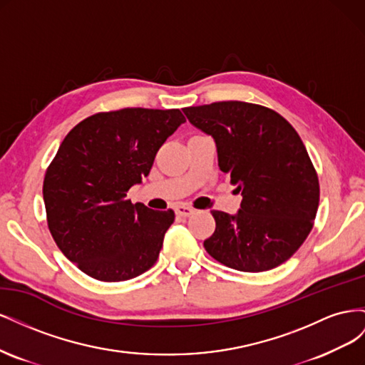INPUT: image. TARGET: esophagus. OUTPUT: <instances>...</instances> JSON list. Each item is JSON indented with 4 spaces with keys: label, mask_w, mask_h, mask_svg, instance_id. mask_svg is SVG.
Segmentation results:
<instances>
[{
    "label": "esophagus",
    "mask_w": 365,
    "mask_h": 365,
    "mask_svg": "<svg viewBox=\"0 0 365 365\" xmlns=\"http://www.w3.org/2000/svg\"><path fill=\"white\" fill-rule=\"evenodd\" d=\"M193 212H195V210L192 207H189V205H185V204H178V205L175 207V213L178 215L180 217L190 216Z\"/></svg>",
    "instance_id": "esophagus-1"
}]
</instances>
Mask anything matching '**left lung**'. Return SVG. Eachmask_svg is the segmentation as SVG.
Segmentation results:
<instances>
[{"label": "left lung", "mask_w": 365, "mask_h": 365, "mask_svg": "<svg viewBox=\"0 0 365 365\" xmlns=\"http://www.w3.org/2000/svg\"><path fill=\"white\" fill-rule=\"evenodd\" d=\"M212 135L219 169L242 195L231 216L213 210L215 233L204 248L219 263L262 272L291 259L311 233L319 182L300 135L272 109L247 102H215L182 109Z\"/></svg>", "instance_id": "left-lung-1"}]
</instances>
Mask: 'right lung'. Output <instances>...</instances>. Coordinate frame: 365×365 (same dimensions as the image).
<instances>
[{"label": "right lung", "mask_w": 365, "mask_h": 365, "mask_svg": "<svg viewBox=\"0 0 365 365\" xmlns=\"http://www.w3.org/2000/svg\"><path fill=\"white\" fill-rule=\"evenodd\" d=\"M184 121L180 109L123 108L82 120L61 143L42 185L47 222L86 275L125 282L157 262L175 213L134 205L126 193Z\"/></svg>", "instance_id": "right-lung-1"}]
</instances>
